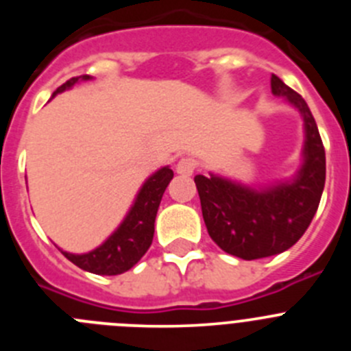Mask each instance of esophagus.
<instances>
[{
  "instance_id": "34e87169",
  "label": "esophagus",
  "mask_w": 351,
  "mask_h": 351,
  "mask_svg": "<svg viewBox=\"0 0 351 351\" xmlns=\"http://www.w3.org/2000/svg\"><path fill=\"white\" fill-rule=\"evenodd\" d=\"M197 169V160L193 158H181L176 165V172L181 173V176H191Z\"/></svg>"
}]
</instances>
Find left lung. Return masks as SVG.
I'll return each mask as SVG.
<instances>
[{"label":"left lung","instance_id":"left-lung-1","mask_svg":"<svg viewBox=\"0 0 351 351\" xmlns=\"http://www.w3.org/2000/svg\"><path fill=\"white\" fill-rule=\"evenodd\" d=\"M271 91L285 98L304 123L302 163L290 179L247 186L218 173L195 176L210 239L228 255L256 260L280 255L302 237L325 186V149L308 104L280 77Z\"/></svg>","mask_w":351,"mask_h":351}]
</instances>
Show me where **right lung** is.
I'll return each mask as SVG.
<instances>
[{
  "label": "right lung",
  "mask_w": 351,
  "mask_h": 351,
  "mask_svg": "<svg viewBox=\"0 0 351 351\" xmlns=\"http://www.w3.org/2000/svg\"><path fill=\"white\" fill-rule=\"evenodd\" d=\"M86 80H91V77L80 75L66 80L63 86L56 89L52 98ZM172 178L173 172L169 165L161 167L156 172L151 173L141 186L125 219L100 246L88 253H68L63 250L61 253L71 263H75L77 267L93 272V274L116 276L130 271L145 255V251L153 243L158 207Z\"/></svg>",
  "instance_id": "1"
}]
</instances>
